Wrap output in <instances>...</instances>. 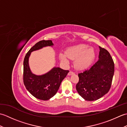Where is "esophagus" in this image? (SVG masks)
Instances as JSON below:
<instances>
[{
  "label": "esophagus",
  "mask_w": 127,
  "mask_h": 127,
  "mask_svg": "<svg viewBox=\"0 0 127 127\" xmlns=\"http://www.w3.org/2000/svg\"><path fill=\"white\" fill-rule=\"evenodd\" d=\"M73 74H74V72H73V71H70L69 72V73H68V75H73Z\"/></svg>",
  "instance_id": "34e87169"
}]
</instances>
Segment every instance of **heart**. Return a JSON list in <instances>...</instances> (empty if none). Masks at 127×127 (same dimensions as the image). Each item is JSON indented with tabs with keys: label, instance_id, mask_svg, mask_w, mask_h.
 <instances>
[{
	"label": "heart",
	"instance_id": "b5f03b06",
	"mask_svg": "<svg viewBox=\"0 0 127 127\" xmlns=\"http://www.w3.org/2000/svg\"><path fill=\"white\" fill-rule=\"evenodd\" d=\"M59 57L66 64L69 63V59L74 60L75 68L80 70L88 68L93 64L95 58L94 48L85 44H79L69 47L66 54L61 53Z\"/></svg>",
	"mask_w": 127,
	"mask_h": 127
}]
</instances>
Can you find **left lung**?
I'll return each mask as SVG.
<instances>
[{"mask_svg":"<svg viewBox=\"0 0 127 127\" xmlns=\"http://www.w3.org/2000/svg\"><path fill=\"white\" fill-rule=\"evenodd\" d=\"M99 60L90 69L78 74L76 88L80 95L88 101L96 100L107 93L111 88L115 71L110 53L99 46Z\"/></svg>","mask_w":127,"mask_h":127,"instance_id":"1","label":"left lung"}]
</instances>
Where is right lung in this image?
<instances>
[{
	"mask_svg": "<svg viewBox=\"0 0 127 127\" xmlns=\"http://www.w3.org/2000/svg\"><path fill=\"white\" fill-rule=\"evenodd\" d=\"M52 40H41L35 44L27 53L23 61V82L27 90L36 98L47 100L57 92L62 81L69 70L55 67L46 74L36 75L29 68L28 61L31 52L46 46H53Z\"/></svg>",
	"mask_w": 127,
	"mask_h": 127,
	"instance_id": "1",
	"label": "right lung"
}]
</instances>
